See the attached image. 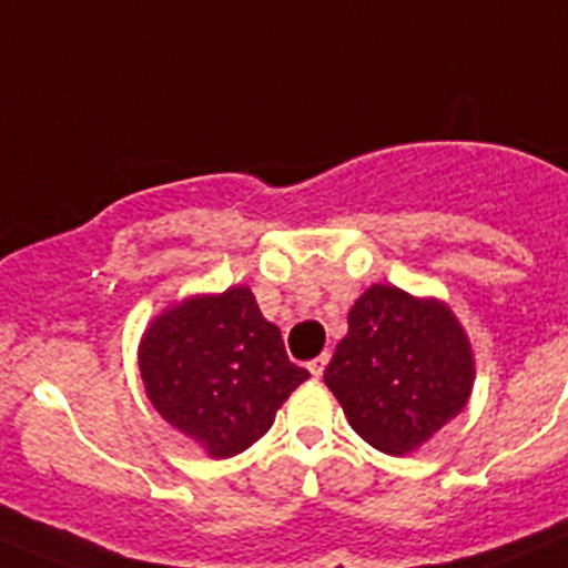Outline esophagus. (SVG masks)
I'll use <instances>...</instances> for the list:
<instances>
[{"instance_id":"esophagus-1","label":"esophagus","mask_w":568,"mask_h":568,"mask_svg":"<svg viewBox=\"0 0 568 568\" xmlns=\"http://www.w3.org/2000/svg\"><path fill=\"white\" fill-rule=\"evenodd\" d=\"M326 365H328V354L315 356V359L310 362V374H312V376H317V379H321L323 371H326Z\"/></svg>"}]
</instances>
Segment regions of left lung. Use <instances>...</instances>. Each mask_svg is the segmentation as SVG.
Masks as SVG:
<instances>
[{"label":"left lung","mask_w":568,"mask_h":568,"mask_svg":"<svg viewBox=\"0 0 568 568\" xmlns=\"http://www.w3.org/2000/svg\"><path fill=\"white\" fill-rule=\"evenodd\" d=\"M323 379L362 440L409 455L468 404L471 343L443 301L374 284L351 306Z\"/></svg>","instance_id":"1"}]
</instances>
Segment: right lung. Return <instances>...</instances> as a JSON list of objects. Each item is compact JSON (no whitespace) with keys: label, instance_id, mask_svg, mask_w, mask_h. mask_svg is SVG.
<instances>
[{"label":"right lung","instance_id":"right-lung-1","mask_svg":"<svg viewBox=\"0 0 568 568\" xmlns=\"http://www.w3.org/2000/svg\"><path fill=\"white\" fill-rule=\"evenodd\" d=\"M139 371L161 418L212 457L253 446L310 379L247 287L192 295L161 312L139 343Z\"/></svg>","mask_w":568,"mask_h":568}]
</instances>
